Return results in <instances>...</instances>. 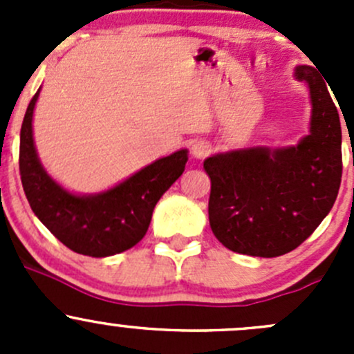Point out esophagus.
<instances>
[{
    "instance_id": "obj_1",
    "label": "esophagus",
    "mask_w": 354,
    "mask_h": 354,
    "mask_svg": "<svg viewBox=\"0 0 354 354\" xmlns=\"http://www.w3.org/2000/svg\"><path fill=\"white\" fill-rule=\"evenodd\" d=\"M192 154L197 157V159H203V157L210 154V147L205 142H195V144L192 145Z\"/></svg>"
}]
</instances>
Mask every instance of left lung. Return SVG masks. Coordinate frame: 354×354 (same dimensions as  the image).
<instances>
[{"mask_svg":"<svg viewBox=\"0 0 354 354\" xmlns=\"http://www.w3.org/2000/svg\"><path fill=\"white\" fill-rule=\"evenodd\" d=\"M295 75L310 87V135L296 147L246 149L203 160L210 176V227L236 253L270 259L298 248L337 198L342 176L337 108L315 68L298 66Z\"/></svg>","mask_w":354,"mask_h":354,"instance_id":"left-lung-1","label":"left lung"}]
</instances>
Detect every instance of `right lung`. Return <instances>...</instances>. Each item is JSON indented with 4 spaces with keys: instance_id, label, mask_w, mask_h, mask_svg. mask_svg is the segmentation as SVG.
Returning <instances> with one entry per match:
<instances>
[{
    "instance_id": "right-lung-1",
    "label": "right lung",
    "mask_w": 354,
    "mask_h": 354,
    "mask_svg": "<svg viewBox=\"0 0 354 354\" xmlns=\"http://www.w3.org/2000/svg\"><path fill=\"white\" fill-rule=\"evenodd\" d=\"M39 92L28 102L20 131V178L30 209L41 223L73 252L109 257L145 236L156 203L183 174L187 151L156 160L104 194L78 197L48 176L35 154L32 114Z\"/></svg>"
}]
</instances>
